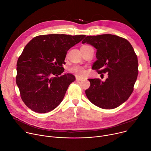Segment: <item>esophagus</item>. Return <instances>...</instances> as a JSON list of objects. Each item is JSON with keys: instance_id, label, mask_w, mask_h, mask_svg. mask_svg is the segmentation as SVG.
<instances>
[{"instance_id": "esophagus-1", "label": "esophagus", "mask_w": 151, "mask_h": 151, "mask_svg": "<svg viewBox=\"0 0 151 151\" xmlns=\"http://www.w3.org/2000/svg\"><path fill=\"white\" fill-rule=\"evenodd\" d=\"M83 78H80V77H76V81H81L83 80Z\"/></svg>"}]
</instances>
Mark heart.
<instances>
[{"label": "heart", "mask_w": 151, "mask_h": 151, "mask_svg": "<svg viewBox=\"0 0 151 151\" xmlns=\"http://www.w3.org/2000/svg\"><path fill=\"white\" fill-rule=\"evenodd\" d=\"M70 71L78 76H83L86 74L85 68L80 65H74L70 68Z\"/></svg>", "instance_id": "b5f03b06"}]
</instances>
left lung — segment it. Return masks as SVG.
<instances>
[{"instance_id": "8db88e82", "label": "left lung", "mask_w": 151, "mask_h": 151, "mask_svg": "<svg viewBox=\"0 0 151 151\" xmlns=\"http://www.w3.org/2000/svg\"><path fill=\"white\" fill-rule=\"evenodd\" d=\"M82 43L96 49L97 60L92 69L101 75L108 74L104 82L88 79L90 86L86 90L87 97L99 108H117L128 99L137 78L138 59L132 45L127 40L112 34L87 36Z\"/></svg>"}]
</instances>
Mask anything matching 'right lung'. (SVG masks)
<instances>
[{
  "label": "right lung",
  "instance_id": "right-lung-1",
  "mask_svg": "<svg viewBox=\"0 0 151 151\" xmlns=\"http://www.w3.org/2000/svg\"><path fill=\"white\" fill-rule=\"evenodd\" d=\"M85 35L48 34L32 38L17 63L16 84L21 98L31 110L46 113L63 101L75 76L64 73L63 64L67 51Z\"/></svg>",
  "mask_w": 151,
  "mask_h": 151
}]
</instances>
